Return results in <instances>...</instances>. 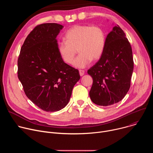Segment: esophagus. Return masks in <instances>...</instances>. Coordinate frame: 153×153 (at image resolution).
<instances>
[{
  "label": "esophagus",
  "instance_id": "1",
  "mask_svg": "<svg viewBox=\"0 0 153 153\" xmlns=\"http://www.w3.org/2000/svg\"><path fill=\"white\" fill-rule=\"evenodd\" d=\"M84 74H85V71H83V70H79V74H80V76H83L84 75Z\"/></svg>",
  "mask_w": 153,
  "mask_h": 153
}]
</instances>
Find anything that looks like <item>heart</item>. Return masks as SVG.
<instances>
[{"mask_svg": "<svg viewBox=\"0 0 153 153\" xmlns=\"http://www.w3.org/2000/svg\"><path fill=\"white\" fill-rule=\"evenodd\" d=\"M65 41L59 42L57 51L61 59L68 64L72 63L76 54L79 56L73 62L74 67L84 68L92 60H98L102 56L106 44V36L100 26L77 25L65 33Z\"/></svg>", "mask_w": 153, "mask_h": 153, "instance_id": "heart-1", "label": "heart"}]
</instances>
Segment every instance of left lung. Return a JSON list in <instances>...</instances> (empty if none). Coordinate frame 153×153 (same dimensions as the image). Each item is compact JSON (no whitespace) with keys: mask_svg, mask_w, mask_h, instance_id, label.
Segmentation results:
<instances>
[{"mask_svg":"<svg viewBox=\"0 0 153 153\" xmlns=\"http://www.w3.org/2000/svg\"><path fill=\"white\" fill-rule=\"evenodd\" d=\"M133 68L130 43L123 31L115 25L106 36L102 56L88 70L93 80L90 91L92 102L106 106L123 99L130 88Z\"/></svg>","mask_w":153,"mask_h":153,"instance_id":"1","label":"left lung"}]
</instances>
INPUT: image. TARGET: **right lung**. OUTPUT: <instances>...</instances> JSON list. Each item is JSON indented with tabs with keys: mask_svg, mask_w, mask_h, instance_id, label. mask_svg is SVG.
<instances>
[{
	"mask_svg": "<svg viewBox=\"0 0 153 153\" xmlns=\"http://www.w3.org/2000/svg\"><path fill=\"white\" fill-rule=\"evenodd\" d=\"M63 26L55 23L36 27L19 56L18 78L28 98L42 110L57 111L66 106L79 71L65 63L57 51V36Z\"/></svg>",
	"mask_w": 153,
	"mask_h": 153,
	"instance_id": "right-lung-1",
	"label": "right lung"
}]
</instances>
